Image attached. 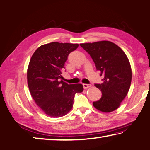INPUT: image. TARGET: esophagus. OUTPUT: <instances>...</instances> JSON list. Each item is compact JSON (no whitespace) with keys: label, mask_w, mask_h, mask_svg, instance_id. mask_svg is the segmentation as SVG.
Instances as JSON below:
<instances>
[{"label":"esophagus","mask_w":150,"mask_h":150,"mask_svg":"<svg viewBox=\"0 0 150 150\" xmlns=\"http://www.w3.org/2000/svg\"><path fill=\"white\" fill-rule=\"evenodd\" d=\"M83 88L84 89H86V88H89V87L91 86V84H83Z\"/></svg>","instance_id":"34e87169"}]
</instances>
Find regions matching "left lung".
Listing matches in <instances>:
<instances>
[{
	"label": "left lung",
	"instance_id": "left-lung-1",
	"mask_svg": "<svg viewBox=\"0 0 150 150\" xmlns=\"http://www.w3.org/2000/svg\"><path fill=\"white\" fill-rule=\"evenodd\" d=\"M88 52L100 75L102 84L94 85L102 91V98L93 102L94 107L104 113L117 110L129 91L132 69L129 59L122 49L112 42L102 40L80 44Z\"/></svg>",
	"mask_w": 150,
	"mask_h": 150
}]
</instances>
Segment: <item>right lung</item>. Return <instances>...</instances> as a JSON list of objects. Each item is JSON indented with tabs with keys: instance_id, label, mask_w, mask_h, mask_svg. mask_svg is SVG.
<instances>
[{
	"instance_id": "1",
	"label": "right lung",
	"mask_w": 150,
	"mask_h": 150,
	"mask_svg": "<svg viewBox=\"0 0 150 150\" xmlns=\"http://www.w3.org/2000/svg\"><path fill=\"white\" fill-rule=\"evenodd\" d=\"M78 44L52 42L41 45L30 59L27 77L30 93L47 115L60 117L73 108L76 93L83 91L81 84H68L62 80V70Z\"/></svg>"
}]
</instances>
